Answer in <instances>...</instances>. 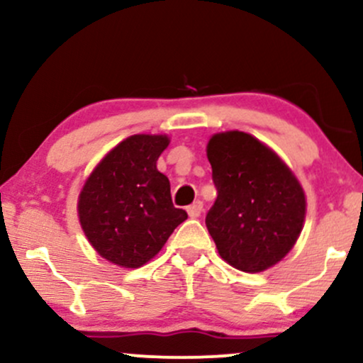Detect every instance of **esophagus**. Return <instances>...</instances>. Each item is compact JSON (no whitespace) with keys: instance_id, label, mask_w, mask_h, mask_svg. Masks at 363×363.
Listing matches in <instances>:
<instances>
[{"instance_id":"34e87169","label":"esophagus","mask_w":363,"mask_h":363,"mask_svg":"<svg viewBox=\"0 0 363 363\" xmlns=\"http://www.w3.org/2000/svg\"><path fill=\"white\" fill-rule=\"evenodd\" d=\"M203 211V203L201 201H194L193 205L187 206V215L191 216V218H198L199 215H201Z\"/></svg>"}]
</instances>
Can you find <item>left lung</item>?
Here are the masks:
<instances>
[{"label": "left lung", "mask_w": 363, "mask_h": 363, "mask_svg": "<svg viewBox=\"0 0 363 363\" xmlns=\"http://www.w3.org/2000/svg\"><path fill=\"white\" fill-rule=\"evenodd\" d=\"M206 155L218 193L206 213V228L218 254L245 273L272 268L302 232L301 182L272 148L247 133H216Z\"/></svg>", "instance_id": "1"}]
</instances>
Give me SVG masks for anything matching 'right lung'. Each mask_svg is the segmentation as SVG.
I'll return each instance as SVG.
<instances>
[{"instance_id":"add662e5","label":"right lung","mask_w":363,"mask_h":363,"mask_svg":"<svg viewBox=\"0 0 363 363\" xmlns=\"http://www.w3.org/2000/svg\"><path fill=\"white\" fill-rule=\"evenodd\" d=\"M170 140L133 135L102 158L78 196V218L86 239L104 259L140 268L158 254L187 218L172 205L170 182L157 160Z\"/></svg>"}]
</instances>
